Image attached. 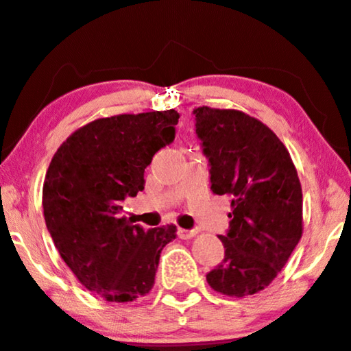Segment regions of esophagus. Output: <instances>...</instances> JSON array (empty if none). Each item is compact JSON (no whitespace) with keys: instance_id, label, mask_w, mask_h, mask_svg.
<instances>
[{"instance_id":"34e87169","label":"esophagus","mask_w":351,"mask_h":351,"mask_svg":"<svg viewBox=\"0 0 351 351\" xmlns=\"http://www.w3.org/2000/svg\"><path fill=\"white\" fill-rule=\"evenodd\" d=\"M196 234H197V232L194 230V229H191V230H188V229H178V237L183 239V240L193 239Z\"/></svg>"}]
</instances>
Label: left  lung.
Returning <instances> with one entry per match:
<instances>
[{"instance_id":"left-lung-1","label":"left lung","mask_w":351,"mask_h":351,"mask_svg":"<svg viewBox=\"0 0 351 351\" xmlns=\"http://www.w3.org/2000/svg\"><path fill=\"white\" fill-rule=\"evenodd\" d=\"M209 162L210 189L230 196L223 260L206 274L217 293L243 298L265 289L302 235V189L289 152L263 122L234 109L193 111Z\"/></svg>"}]
</instances>
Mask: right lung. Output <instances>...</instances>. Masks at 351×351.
Returning a JSON list of instances; mask_svg holds the SVG:
<instances>
[{"instance_id": "obj_1", "label": "right lung", "mask_w": 351, "mask_h": 351, "mask_svg": "<svg viewBox=\"0 0 351 351\" xmlns=\"http://www.w3.org/2000/svg\"><path fill=\"white\" fill-rule=\"evenodd\" d=\"M180 114L154 111L93 121L55 152L42 189L45 226L78 281L109 302L154 288L163 247L176 226L145 230L122 217V202L145 186L154 155L175 141Z\"/></svg>"}]
</instances>
